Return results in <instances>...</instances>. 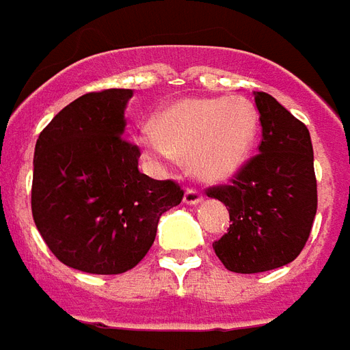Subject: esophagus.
<instances>
[{
  "mask_svg": "<svg viewBox=\"0 0 350 350\" xmlns=\"http://www.w3.org/2000/svg\"><path fill=\"white\" fill-rule=\"evenodd\" d=\"M201 200H203V196H201L196 188H186L185 198H183V201H185L186 205H198Z\"/></svg>",
  "mask_w": 350,
  "mask_h": 350,
  "instance_id": "34e87169",
  "label": "esophagus"
}]
</instances>
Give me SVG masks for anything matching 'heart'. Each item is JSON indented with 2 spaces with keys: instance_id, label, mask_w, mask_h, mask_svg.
Instances as JSON below:
<instances>
[{
  "instance_id": "1",
  "label": "heart",
  "mask_w": 350,
  "mask_h": 350,
  "mask_svg": "<svg viewBox=\"0 0 350 350\" xmlns=\"http://www.w3.org/2000/svg\"><path fill=\"white\" fill-rule=\"evenodd\" d=\"M259 132V116L246 98H186L160 116L157 129L145 130L142 145L150 157H190L203 180L233 177L248 160Z\"/></svg>"
}]
</instances>
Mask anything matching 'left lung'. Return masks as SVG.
<instances>
[{"mask_svg": "<svg viewBox=\"0 0 350 350\" xmlns=\"http://www.w3.org/2000/svg\"><path fill=\"white\" fill-rule=\"evenodd\" d=\"M262 126L259 154L229 185L206 190L229 211L228 233L213 248L224 267L256 274L295 261L317 213V178L310 130L269 93L257 91Z\"/></svg>", "mask_w": 350, "mask_h": 350, "instance_id": "8db88e82", "label": "left lung"}]
</instances>
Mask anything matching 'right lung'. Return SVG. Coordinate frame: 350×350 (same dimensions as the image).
Here are the masks:
<instances>
[{
  "label": "right lung",
  "instance_id": "obj_1",
  "mask_svg": "<svg viewBox=\"0 0 350 350\" xmlns=\"http://www.w3.org/2000/svg\"><path fill=\"white\" fill-rule=\"evenodd\" d=\"M132 94H83L48 122L35 145V226L63 265L89 274L134 269L154 242L160 216L185 196L175 180L137 170L139 147L122 137Z\"/></svg>",
  "mask_w": 350,
  "mask_h": 350
}]
</instances>
